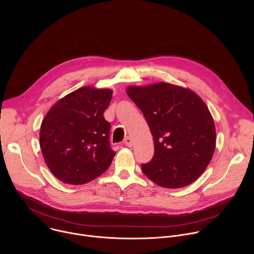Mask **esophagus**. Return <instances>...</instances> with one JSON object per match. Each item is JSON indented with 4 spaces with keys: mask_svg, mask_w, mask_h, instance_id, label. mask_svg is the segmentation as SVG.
Returning <instances> with one entry per match:
<instances>
[{
    "mask_svg": "<svg viewBox=\"0 0 254 254\" xmlns=\"http://www.w3.org/2000/svg\"><path fill=\"white\" fill-rule=\"evenodd\" d=\"M125 144L127 147H132V144H133V142H132V139L129 137V136H127L126 138H125Z\"/></svg>",
    "mask_w": 254,
    "mask_h": 254,
    "instance_id": "esophagus-1",
    "label": "esophagus"
}]
</instances>
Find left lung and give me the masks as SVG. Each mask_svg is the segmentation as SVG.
<instances>
[{"label": "left lung", "mask_w": 254, "mask_h": 254, "mask_svg": "<svg viewBox=\"0 0 254 254\" xmlns=\"http://www.w3.org/2000/svg\"><path fill=\"white\" fill-rule=\"evenodd\" d=\"M146 119L154 137L153 159L141 165L157 185L185 187L203 174L216 144L213 118L194 91L171 83L127 88Z\"/></svg>", "instance_id": "1"}]
</instances>
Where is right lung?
Wrapping results in <instances>:
<instances>
[{"mask_svg": "<svg viewBox=\"0 0 254 254\" xmlns=\"http://www.w3.org/2000/svg\"><path fill=\"white\" fill-rule=\"evenodd\" d=\"M112 97V89L84 86L61 98L45 116L40 129L42 155L63 183L86 184L111 166L116 152L103 113Z\"/></svg>", "mask_w": 254, "mask_h": 254, "instance_id": "right-lung-1", "label": "right lung"}]
</instances>
